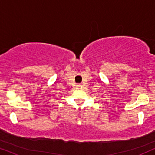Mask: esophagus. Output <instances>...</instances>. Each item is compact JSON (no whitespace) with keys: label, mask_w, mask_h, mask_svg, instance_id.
<instances>
[{"label":"esophagus","mask_w":155,"mask_h":155,"mask_svg":"<svg viewBox=\"0 0 155 155\" xmlns=\"http://www.w3.org/2000/svg\"><path fill=\"white\" fill-rule=\"evenodd\" d=\"M76 86H77V87H81V84H78L76 85Z\"/></svg>","instance_id":"obj_1"}]
</instances>
